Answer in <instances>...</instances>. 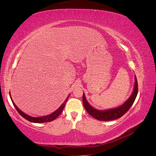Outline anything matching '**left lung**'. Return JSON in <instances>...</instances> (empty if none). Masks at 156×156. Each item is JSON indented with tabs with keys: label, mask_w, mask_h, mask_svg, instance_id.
Segmentation results:
<instances>
[{
	"label": "left lung",
	"mask_w": 156,
	"mask_h": 156,
	"mask_svg": "<svg viewBox=\"0 0 156 156\" xmlns=\"http://www.w3.org/2000/svg\"><path fill=\"white\" fill-rule=\"evenodd\" d=\"M135 86L133 92L132 93L130 98L127 100L123 105L120 107H119L112 109H109L107 111H99L93 108L89 103L87 102L86 98L84 96V94L83 96V103L84 108L88 112L90 115L92 117L95 118L96 119L101 121H109L113 120L115 119H118L122 117L125 113L129 109V108L133 105L134 103L135 98L136 97L138 93V83L137 80H136V76L135 77Z\"/></svg>",
	"instance_id": "obj_1"
}]
</instances>
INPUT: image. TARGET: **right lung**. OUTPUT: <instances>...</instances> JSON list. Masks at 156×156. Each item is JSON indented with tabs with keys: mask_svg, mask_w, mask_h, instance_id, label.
Listing matches in <instances>:
<instances>
[{
	"mask_svg": "<svg viewBox=\"0 0 156 156\" xmlns=\"http://www.w3.org/2000/svg\"><path fill=\"white\" fill-rule=\"evenodd\" d=\"M10 98H11V96H10ZM68 98H69V96L66 98V100L64 101V102L62 103V105H61L57 110L55 111L54 112H53L52 114H51L49 115L45 116H41V117H32V116H30L29 115L25 114V113L22 112L20 109H19V108L16 105V104L13 103L12 100V101L13 103V106L15 107V108H16V110L17 111V112L20 113V115L21 116H22L23 118H24V119H25L27 120H29V122H34V123H44V122H51V121L54 120L55 119H56V118H57L61 114V112H62V111L64 109L66 103V101L68 100ZM11 99H12V98H11Z\"/></svg>",
	"mask_w": 156,
	"mask_h": 156,
	"instance_id": "1",
	"label": "right lung"
}]
</instances>
